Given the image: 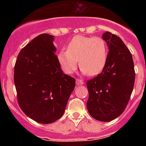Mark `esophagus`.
Masks as SVG:
<instances>
[{
    "mask_svg": "<svg viewBox=\"0 0 146 146\" xmlns=\"http://www.w3.org/2000/svg\"><path fill=\"white\" fill-rule=\"evenodd\" d=\"M83 84L84 82L82 80H80V79H78V78L76 79V85H83Z\"/></svg>",
    "mask_w": 146,
    "mask_h": 146,
    "instance_id": "1",
    "label": "esophagus"
}]
</instances>
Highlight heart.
<instances>
[{
	"label": "heart",
	"instance_id": "heart-1",
	"mask_svg": "<svg viewBox=\"0 0 146 146\" xmlns=\"http://www.w3.org/2000/svg\"><path fill=\"white\" fill-rule=\"evenodd\" d=\"M60 66L66 73L70 74L78 67L82 73L89 76L99 74L105 66L107 59V43L100 36H76L57 55Z\"/></svg>",
	"mask_w": 146,
	"mask_h": 146
}]
</instances>
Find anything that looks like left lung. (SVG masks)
I'll list each match as a JSON object with an SVG mask.
<instances>
[{
  "instance_id": "8db88e82",
  "label": "left lung",
  "mask_w": 146,
  "mask_h": 146,
  "mask_svg": "<svg viewBox=\"0 0 146 146\" xmlns=\"http://www.w3.org/2000/svg\"><path fill=\"white\" fill-rule=\"evenodd\" d=\"M109 48L102 71L86 82L89 92L87 108L91 117L110 121L123 113L135 82L133 58L123 41L109 32L102 35Z\"/></svg>"
}]
</instances>
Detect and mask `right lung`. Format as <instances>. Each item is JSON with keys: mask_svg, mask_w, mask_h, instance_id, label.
<instances>
[{"mask_svg": "<svg viewBox=\"0 0 146 146\" xmlns=\"http://www.w3.org/2000/svg\"><path fill=\"white\" fill-rule=\"evenodd\" d=\"M54 36L42 34L19 53L14 68L17 101L23 112L40 123H51L64 114L76 86L63 73L53 44Z\"/></svg>", "mask_w": 146, "mask_h": 146, "instance_id": "right-lung-1", "label": "right lung"}]
</instances>
